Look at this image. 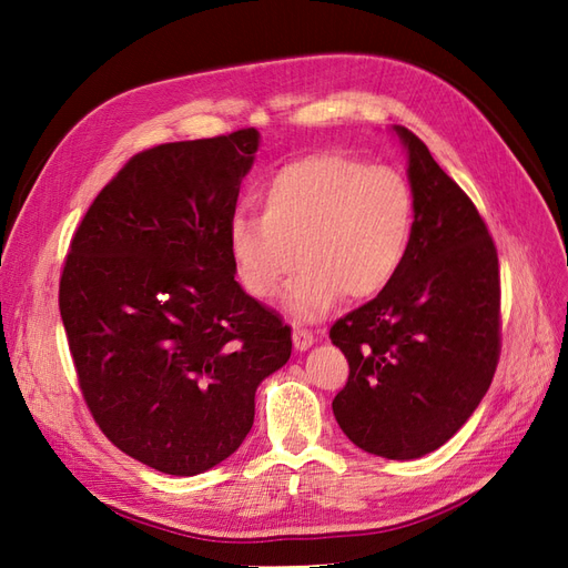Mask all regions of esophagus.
<instances>
[{
	"label": "esophagus",
	"instance_id": "34e87169",
	"mask_svg": "<svg viewBox=\"0 0 568 568\" xmlns=\"http://www.w3.org/2000/svg\"><path fill=\"white\" fill-rule=\"evenodd\" d=\"M315 343V336L303 329V326H294V348L296 351H307Z\"/></svg>",
	"mask_w": 568,
	"mask_h": 568
}]
</instances>
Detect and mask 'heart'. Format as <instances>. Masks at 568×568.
I'll list each match as a JSON object with an SVG mask.
<instances>
[{
	"label": "heart",
	"mask_w": 568,
	"mask_h": 568,
	"mask_svg": "<svg viewBox=\"0 0 568 568\" xmlns=\"http://www.w3.org/2000/svg\"><path fill=\"white\" fill-rule=\"evenodd\" d=\"M261 215L236 213L230 253L257 301L280 294L296 261L291 311L315 320L346 296L372 298L398 274L415 232V194L398 170L343 151L282 165L257 194Z\"/></svg>",
	"instance_id": "obj_1"
}]
</instances>
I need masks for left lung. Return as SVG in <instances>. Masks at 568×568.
Returning a JSON list of instances; mask_svg holds the SVG:
<instances>
[{"label": "left lung", "instance_id": "obj_1", "mask_svg": "<svg viewBox=\"0 0 568 568\" xmlns=\"http://www.w3.org/2000/svg\"><path fill=\"white\" fill-rule=\"evenodd\" d=\"M407 149L415 232L393 282L334 322L348 359L332 403L357 448L417 459L448 443L484 398L500 359V265L484 217L415 132Z\"/></svg>", "mask_w": 568, "mask_h": 568}]
</instances>
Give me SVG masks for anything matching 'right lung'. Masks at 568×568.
Listing matches in <instances>:
<instances>
[{
  "mask_svg": "<svg viewBox=\"0 0 568 568\" xmlns=\"http://www.w3.org/2000/svg\"><path fill=\"white\" fill-rule=\"evenodd\" d=\"M253 128L134 153L65 255L59 311L94 422L146 467L194 476L253 426L255 388L291 326L234 280L230 222Z\"/></svg>",
  "mask_w": 568,
  "mask_h": 568,
  "instance_id": "right-lung-1",
  "label": "right lung"
}]
</instances>
